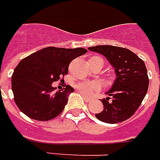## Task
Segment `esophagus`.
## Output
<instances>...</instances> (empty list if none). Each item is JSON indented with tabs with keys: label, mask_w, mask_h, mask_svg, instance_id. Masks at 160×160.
Listing matches in <instances>:
<instances>
[{
	"label": "esophagus",
	"mask_w": 160,
	"mask_h": 160,
	"mask_svg": "<svg viewBox=\"0 0 160 160\" xmlns=\"http://www.w3.org/2000/svg\"><path fill=\"white\" fill-rule=\"evenodd\" d=\"M83 99H84V100L86 101V103H89V102H91V99L88 98L87 96H86V95H83Z\"/></svg>",
	"instance_id": "obj_1"
}]
</instances>
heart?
Returning <instances> with one entry per match:
<instances>
[{
	"instance_id": "1",
	"label": "heart",
	"mask_w": 160,
	"mask_h": 160,
	"mask_svg": "<svg viewBox=\"0 0 160 160\" xmlns=\"http://www.w3.org/2000/svg\"><path fill=\"white\" fill-rule=\"evenodd\" d=\"M75 88L86 96H91L100 90V83L96 81H81L74 84Z\"/></svg>"
}]
</instances>
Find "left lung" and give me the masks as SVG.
<instances>
[{
    "label": "left lung",
    "instance_id": "left-lung-1",
    "mask_svg": "<svg viewBox=\"0 0 160 160\" xmlns=\"http://www.w3.org/2000/svg\"><path fill=\"white\" fill-rule=\"evenodd\" d=\"M88 49L104 56L117 73L115 82L107 93L109 97L101 99L103 111L95 117L108 124L126 121L140 107L148 90L149 78L144 61L125 48L99 45Z\"/></svg>",
    "mask_w": 160,
    "mask_h": 160
}]
</instances>
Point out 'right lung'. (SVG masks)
Listing matches in <instances>:
<instances>
[{
    "label": "right lung",
    "instance_id": "1",
    "mask_svg": "<svg viewBox=\"0 0 160 160\" xmlns=\"http://www.w3.org/2000/svg\"><path fill=\"white\" fill-rule=\"evenodd\" d=\"M87 52V49L82 48L48 47L22 60L12 76L13 99L20 111L31 119L40 121L60 115L73 89L67 85L55 92L56 87L52 84L58 80L63 81L71 61Z\"/></svg>",
    "mask_w": 160,
    "mask_h": 160
}]
</instances>
